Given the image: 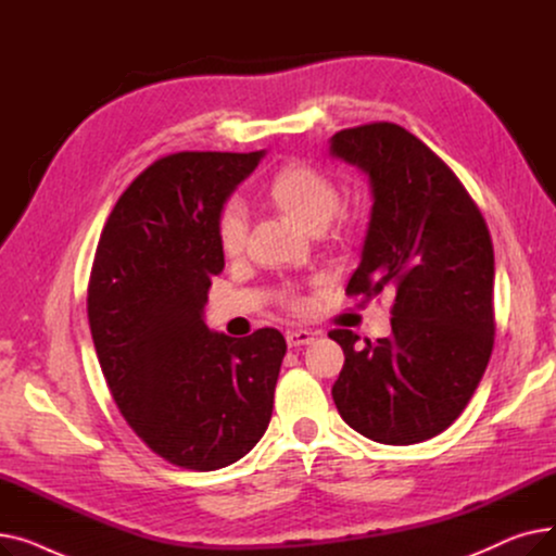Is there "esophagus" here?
<instances>
[{
  "label": "esophagus",
  "mask_w": 556,
  "mask_h": 556,
  "mask_svg": "<svg viewBox=\"0 0 556 556\" xmlns=\"http://www.w3.org/2000/svg\"><path fill=\"white\" fill-rule=\"evenodd\" d=\"M313 340H315V336L311 331H304V329H295V331L286 333V342H288V346H293V349L311 344Z\"/></svg>",
  "instance_id": "obj_1"
}]
</instances>
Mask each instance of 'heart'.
I'll return each mask as SVG.
<instances>
[{"mask_svg":"<svg viewBox=\"0 0 556 556\" xmlns=\"http://www.w3.org/2000/svg\"><path fill=\"white\" fill-rule=\"evenodd\" d=\"M268 195L300 227L325 229L340 210V189L327 173L308 164H288L275 173ZM248 214L241 200H227L216 216V239L227 256L245 245Z\"/></svg>","mask_w":556,"mask_h":556,"instance_id":"obj_1","label":"heart"}]
</instances>
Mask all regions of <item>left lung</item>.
Returning <instances> with one entry per match:
<instances>
[{
  "label": "left lung",
  "instance_id": "1",
  "mask_svg": "<svg viewBox=\"0 0 556 556\" xmlns=\"http://www.w3.org/2000/svg\"><path fill=\"white\" fill-rule=\"evenodd\" d=\"M329 155L367 175L371 214L346 295H394L392 336L329 333L344 352L331 390L340 417L378 444L446 430L473 396L493 349V245L455 173L388 122L331 137Z\"/></svg>",
  "mask_w": 556,
  "mask_h": 556
}]
</instances>
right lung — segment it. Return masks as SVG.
I'll list each match as a JSON object with an SVG mask.
<instances>
[{"label":"right lung","mask_w":556,"mask_h":556,"mask_svg":"<svg viewBox=\"0 0 556 556\" xmlns=\"http://www.w3.org/2000/svg\"><path fill=\"white\" fill-rule=\"evenodd\" d=\"M263 155L157 160L116 200L99 239L87 317L103 376L141 442L182 469L241 459L273 417L283 336L204 325L212 277L225 268L216 216Z\"/></svg>","instance_id":"right-lung-1"}]
</instances>
